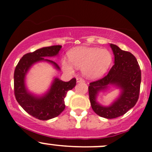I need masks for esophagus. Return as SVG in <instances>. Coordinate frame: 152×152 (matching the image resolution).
I'll return each instance as SVG.
<instances>
[{
	"label": "esophagus",
	"instance_id": "34e87169",
	"mask_svg": "<svg viewBox=\"0 0 152 152\" xmlns=\"http://www.w3.org/2000/svg\"><path fill=\"white\" fill-rule=\"evenodd\" d=\"M76 82H77V83H80V82H85V80L83 79H82V78H77L76 79Z\"/></svg>",
	"mask_w": 152,
	"mask_h": 152
}]
</instances>
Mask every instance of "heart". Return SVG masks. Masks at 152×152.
Instances as JSON below:
<instances>
[{"label":"heart","mask_w":152,"mask_h":152,"mask_svg":"<svg viewBox=\"0 0 152 152\" xmlns=\"http://www.w3.org/2000/svg\"><path fill=\"white\" fill-rule=\"evenodd\" d=\"M67 56L70 62L62 59V69L68 73H73L74 66L82 69V74L90 79L103 76L113 62V56L108 50L98 48H74L68 52Z\"/></svg>","instance_id":"1"}]
</instances>
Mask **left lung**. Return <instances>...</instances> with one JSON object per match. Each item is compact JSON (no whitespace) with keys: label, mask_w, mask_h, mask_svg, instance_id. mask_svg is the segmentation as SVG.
Segmentation results:
<instances>
[{"label":"left lung","mask_w":152,"mask_h":152,"mask_svg":"<svg viewBox=\"0 0 152 152\" xmlns=\"http://www.w3.org/2000/svg\"><path fill=\"white\" fill-rule=\"evenodd\" d=\"M110 47L114 54V65L107 76L90 82L88 87L92 109L98 115L107 119L123 115L136 104L141 82V71L136 58L114 44L110 43ZM111 86L119 88V95L110 105H101L97 101L99 93Z\"/></svg>","instance_id":"8db88e82"}]
</instances>
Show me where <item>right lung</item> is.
<instances>
[{
	"mask_svg": "<svg viewBox=\"0 0 152 152\" xmlns=\"http://www.w3.org/2000/svg\"><path fill=\"white\" fill-rule=\"evenodd\" d=\"M61 48V45H53L26 53L21 58L15 68L14 87L17 102L26 113L39 120L47 121L57 117L65 108L64 99L67 91L76 86V79L65 82L53 77L47 91L38 95L31 93L26 85L27 75L35 64L47 62L56 70H60L56 62L47 58L57 56Z\"/></svg>",
	"mask_w": 152,
	"mask_h": 152,
	"instance_id": "right-lung-1",
	"label": "right lung"
}]
</instances>
